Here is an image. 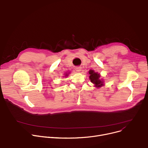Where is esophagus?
<instances>
[{"label": "esophagus", "mask_w": 148, "mask_h": 148, "mask_svg": "<svg viewBox=\"0 0 148 148\" xmlns=\"http://www.w3.org/2000/svg\"><path fill=\"white\" fill-rule=\"evenodd\" d=\"M75 69H76V71L77 72H81V67L77 66V67H76Z\"/></svg>", "instance_id": "esophagus-1"}]
</instances>
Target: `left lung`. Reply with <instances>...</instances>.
I'll return each mask as SVG.
<instances>
[{
	"mask_svg": "<svg viewBox=\"0 0 148 148\" xmlns=\"http://www.w3.org/2000/svg\"><path fill=\"white\" fill-rule=\"evenodd\" d=\"M89 74L90 75V81L92 83L95 84V86L96 87H101V86L103 85V81H101L99 78L100 77V75L98 74L97 73H95L92 70H90L89 71Z\"/></svg>",
	"mask_w": 148,
	"mask_h": 148,
	"instance_id": "obj_1",
	"label": "left lung"
}]
</instances>
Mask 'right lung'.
<instances>
[{"label": "right lung", "mask_w": 148, "mask_h": 148, "mask_svg": "<svg viewBox=\"0 0 148 148\" xmlns=\"http://www.w3.org/2000/svg\"><path fill=\"white\" fill-rule=\"evenodd\" d=\"M66 75V76H67V75Z\"/></svg>", "instance_id": "obj_1"}]
</instances>
